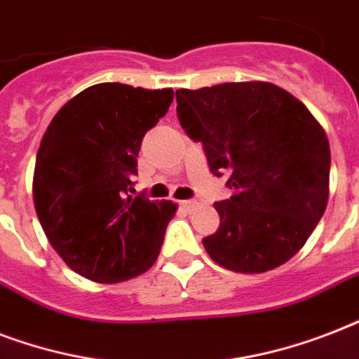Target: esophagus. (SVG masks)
<instances>
[{
	"mask_svg": "<svg viewBox=\"0 0 359 359\" xmlns=\"http://www.w3.org/2000/svg\"><path fill=\"white\" fill-rule=\"evenodd\" d=\"M197 203L196 201H179V207L184 208V210H194Z\"/></svg>",
	"mask_w": 359,
	"mask_h": 359,
	"instance_id": "1",
	"label": "esophagus"
}]
</instances>
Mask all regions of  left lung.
I'll return each mask as SVG.
<instances>
[{"instance_id":"left-lung-1","label":"left lung","mask_w":359,"mask_h":359,"mask_svg":"<svg viewBox=\"0 0 359 359\" xmlns=\"http://www.w3.org/2000/svg\"><path fill=\"white\" fill-rule=\"evenodd\" d=\"M177 115L201 141L216 177L233 196L214 207L218 231L203 238L214 262L262 273L298 253L330 196V143L311 111L270 81L177 91Z\"/></svg>"}]
</instances>
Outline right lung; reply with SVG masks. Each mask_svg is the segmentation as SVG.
I'll return each mask as SVG.
<instances>
[{
    "label": "right lung",
    "mask_w": 359,
    "mask_h": 359,
    "mask_svg": "<svg viewBox=\"0 0 359 359\" xmlns=\"http://www.w3.org/2000/svg\"><path fill=\"white\" fill-rule=\"evenodd\" d=\"M173 89L97 83L59 109L42 135L33 203L44 235L76 273L121 283L156 262L173 201L132 197L130 177Z\"/></svg>",
    "instance_id": "obj_1"
}]
</instances>
